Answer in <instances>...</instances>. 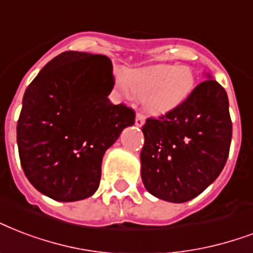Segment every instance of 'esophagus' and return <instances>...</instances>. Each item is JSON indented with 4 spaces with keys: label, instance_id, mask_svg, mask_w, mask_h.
<instances>
[{
    "label": "esophagus",
    "instance_id": "1",
    "mask_svg": "<svg viewBox=\"0 0 253 253\" xmlns=\"http://www.w3.org/2000/svg\"><path fill=\"white\" fill-rule=\"evenodd\" d=\"M144 121H146V118H144L143 114H140V113L136 114V117H135V125H136V126L138 127L143 126Z\"/></svg>",
    "mask_w": 253,
    "mask_h": 253
}]
</instances>
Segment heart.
Returning <instances> with one entry per match:
<instances>
[{
  "label": "heart",
  "instance_id": "b5f03b06",
  "mask_svg": "<svg viewBox=\"0 0 253 253\" xmlns=\"http://www.w3.org/2000/svg\"><path fill=\"white\" fill-rule=\"evenodd\" d=\"M117 87L125 96L142 98L144 110L152 115H163L187 101L195 87V77L188 67L155 65L125 71Z\"/></svg>",
  "mask_w": 253,
  "mask_h": 253
}]
</instances>
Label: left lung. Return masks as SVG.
<instances>
[{
	"instance_id": "1",
	"label": "left lung",
	"mask_w": 253,
	"mask_h": 253,
	"mask_svg": "<svg viewBox=\"0 0 253 253\" xmlns=\"http://www.w3.org/2000/svg\"><path fill=\"white\" fill-rule=\"evenodd\" d=\"M142 131L144 187L162 200L188 202L219 176L228 158L232 122L227 92L215 80L203 81L178 109L146 119Z\"/></svg>"
}]
</instances>
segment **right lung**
<instances>
[{
    "label": "right lung",
    "instance_id": "obj_1",
    "mask_svg": "<svg viewBox=\"0 0 253 253\" xmlns=\"http://www.w3.org/2000/svg\"><path fill=\"white\" fill-rule=\"evenodd\" d=\"M114 84L110 58L65 51L28 86L17 123L19 161L43 195L75 202L98 190L106 150L135 122L134 110L107 98Z\"/></svg>",
    "mask_w": 253,
    "mask_h": 253
}]
</instances>
